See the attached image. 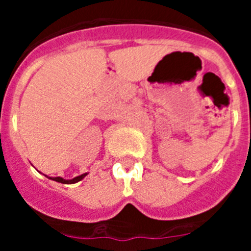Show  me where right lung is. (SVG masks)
Masks as SVG:
<instances>
[{
	"label": "right lung",
	"mask_w": 251,
	"mask_h": 251,
	"mask_svg": "<svg viewBox=\"0 0 251 251\" xmlns=\"http://www.w3.org/2000/svg\"><path fill=\"white\" fill-rule=\"evenodd\" d=\"M85 176H86V174L80 175V176L75 177V178H73V179H64V178H61V177H49V178L54 179V181H56V182L68 183V185H70V183H75V182H77V181H81V179H83Z\"/></svg>",
	"instance_id": "right-lung-1"
}]
</instances>
